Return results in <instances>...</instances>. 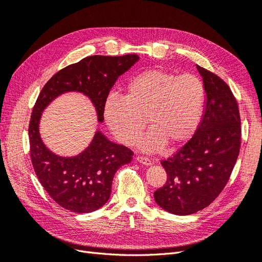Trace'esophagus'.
Masks as SVG:
<instances>
[{"mask_svg":"<svg viewBox=\"0 0 262 262\" xmlns=\"http://www.w3.org/2000/svg\"><path fill=\"white\" fill-rule=\"evenodd\" d=\"M137 161L141 164H143V165H150V163H152L148 157H144V156H138Z\"/></svg>","mask_w":262,"mask_h":262,"instance_id":"34e87169","label":"esophagus"}]
</instances>
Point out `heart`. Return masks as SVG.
Returning a JSON list of instances; mask_svg holds the SVG:
<instances>
[{
    "label": "heart",
    "instance_id": "obj_1",
    "mask_svg": "<svg viewBox=\"0 0 262 262\" xmlns=\"http://www.w3.org/2000/svg\"><path fill=\"white\" fill-rule=\"evenodd\" d=\"M125 97L110 95L104 118L113 136L124 145L139 141L144 150L160 149L164 144L177 147L191 138L199 125L205 89L199 77L178 75L161 69H147L126 84Z\"/></svg>",
    "mask_w": 262,
    "mask_h": 262
}]
</instances>
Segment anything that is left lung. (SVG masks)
I'll return each instance as SVG.
<instances>
[{"label":"left lung","instance_id":"8db88e82","mask_svg":"<svg viewBox=\"0 0 262 262\" xmlns=\"http://www.w3.org/2000/svg\"><path fill=\"white\" fill-rule=\"evenodd\" d=\"M207 94L202 121L176 154L162 161L166 184L154 192L161 208L189 215L207 208L226 186L241 149V116L228 85L196 66Z\"/></svg>","mask_w":262,"mask_h":262}]
</instances>
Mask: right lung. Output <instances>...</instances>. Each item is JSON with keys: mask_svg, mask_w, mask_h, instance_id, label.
Returning <instances> with one entry per match:
<instances>
[{"mask_svg": "<svg viewBox=\"0 0 262 262\" xmlns=\"http://www.w3.org/2000/svg\"><path fill=\"white\" fill-rule=\"evenodd\" d=\"M137 54L121 57L92 55L55 73L36 100L29 122L31 164L47 192L60 207L75 213L101 208L112 193L116 171L131 162L133 152L110 142L100 131L81 154L62 157L46 147L39 134L41 113L59 95L80 92L90 97L98 121H104V106L118 77L139 61Z\"/></svg>", "mask_w": 262, "mask_h": 262, "instance_id": "1", "label": "right lung"}]
</instances>
